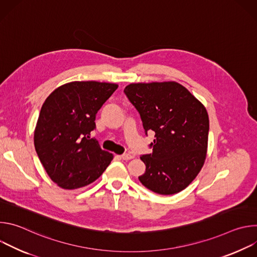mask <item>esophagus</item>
<instances>
[{
  "label": "esophagus",
  "instance_id": "esophagus-1",
  "mask_svg": "<svg viewBox=\"0 0 257 257\" xmlns=\"http://www.w3.org/2000/svg\"><path fill=\"white\" fill-rule=\"evenodd\" d=\"M121 159H122V160H125V161H129V160L133 159V156H131V155H129V154H124V155L121 156Z\"/></svg>",
  "mask_w": 257,
  "mask_h": 257
}]
</instances>
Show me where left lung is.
I'll return each mask as SVG.
<instances>
[{
    "label": "left lung",
    "instance_id": "left-lung-1",
    "mask_svg": "<svg viewBox=\"0 0 257 257\" xmlns=\"http://www.w3.org/2000/svg\"><path fill=\"white\" fill-rule=\"evenodd\" d=\"M145 134L156 133L153 154L140 157L146 170L138 179L162 195L185 189L200 172L207 150L209 120L204 105L175 81L131 83L124 89Z\"/></svg>",
    "mask_w": 257,
    "mask_h": 257
}]
</instances>
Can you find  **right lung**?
Masks as SVG:
<instances>
[{
  "label": "right lung",
  "instance_id": "1",
  "mask_svg": "<svg viewBox=\"0 0 257 257\" xmlns=\"http://www.w3.org/2000/svg\"><path fill=\"white\" fill-rule=\"evenodd\" d=\"M118 84L73 81L56 88L45 100L34 130V148L46 172L63 189L89 185L114 156L90 138L95 115Z\"/></svg>",
  "mask_w": 257,
  "mask_h": 257
}]
</instances>
